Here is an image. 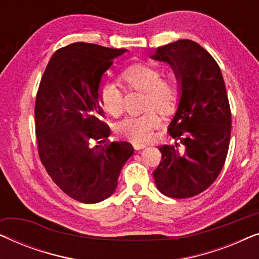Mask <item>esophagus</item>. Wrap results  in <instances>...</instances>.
Returning a JSON list of instances; mask_svg holds the SVG:
<instances>
[{
	"label": "esophagus",
	"instance_id": "1",
	"mask_svg": "<svg viewBox=\"0 0 259 259\" xmlns=\"http://www.w3.org/2000/svg\"><path fill=\"white\" fill-rule=\"evenodd\" d=\"M133 147L136 151H139V150H143V148L146 147V145L145 144H139V143H133Z\"/></svg>",
	"mask_w": 259,
	"mask_h": 259
}]
</instances>
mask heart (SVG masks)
<instances>
[{"instance_id":"heart-1","label":"heart","mask_w":259,"mask_h":259,"mask_svg":"<svg viewBox=\"0 0 259 259\" xmlns=\"http://www.w3.org/2000/svg\"><path fill=\"white\" fill-rule=\"evenodd\" d=\"M118 83L126 93H144L141 111L145 114L123 120L116 126L120 136L133 143H144L150 139L152 131L160 126L161 119L173 116L178 111L183 95L179 76L169 74L161 77V69L152 65L134 63L126 67L118 75ZM101 108L113 118H119L125 111V98L114 84H106L99 92Z\"/></svg>"}]
</instances>
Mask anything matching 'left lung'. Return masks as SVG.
Returning <instances> with one entry per match:
<instances>
[{"label": "left lung", "instance_id": "8db88e82", "mask_svg": "<svg viewBox=\"0 0 259 259\" xmlns=\"http://www.w3.org/2000/svg\"><path fill=\"white\" fill-rule=\"evenodd\" d=\"M168 63L183 95L168 126L173 145H162L154 169L157 189L171 198H191L208 189L221 173L231 137V109L218 63L197 42L178 40L151 56Z\"/></svg>", "mask_w": 259, "mask_h": 259}]
</instances>
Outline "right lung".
Instances as JSON below:
<instances>
[{
    "mask_svg": "<svg viewBox=\"0 0 259 259\" xmlns=\"http://www.w3.org/2000/svg\"><path fill=\"white\" fill-rule=\"evenodd\" d=\"M126 49L75 42L49 60L35 101L38 155L56 185L73 199L95 204L112 196L122 166L133 154L126 141L106 144L99 86ZM92 141H97L93 147Z\"/></svg>",
    "mask_w": 259,
    "mask_h": 259,
    "instance_id": "obj_1",
    "label": "right lung"
}]
</instances>
